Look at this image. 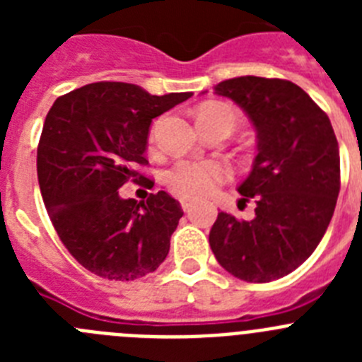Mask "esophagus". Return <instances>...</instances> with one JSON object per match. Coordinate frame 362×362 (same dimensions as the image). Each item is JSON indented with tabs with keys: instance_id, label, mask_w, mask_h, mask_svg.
<instances>
[{
	"instance_id": "34e87169",
	"label": "esophagus",
	"mask_w": 362,
	"mask_h": 362,
	"mask_svg": "<svg viewBox=\"0 0 362 362\" xmlns=\"http://www.w3.org/2000/svg\"><path fill=\"white\" fill-rule=\"evenodd\" d=\"M179 203H181V209H183L185 212H190L192 206H194V201L188 199V197H183V199L179 201Z\"/></svg>"
}]
</instances>
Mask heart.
Masks as SVG:
<instances>
[{"instance_id": "b5f03b06", "label": "heart", "mask_w": 362, "mask_h": 362, "mask_svg": "<svg viewBox=\"0 0 362 362\" xmlns=\"http://www.w3.org/2000/svg\"><path fill=\"white\" fill-rule=\"evenodd\" d=\"M226 121L232 129L238 123V112L225 103H206L197 112V123ZM230 177L228 166L219 161H196L185 159L166 172V183L175 194L190 199L210 196L219 185Z\"/></svg>"}]
</instances>
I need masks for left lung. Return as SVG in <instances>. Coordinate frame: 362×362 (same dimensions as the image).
<instances>
[{"instance_id":"left-lung-1","label":"left lung","mask_w":362,"mask_h":362,"mask_svg":"<svg viewBox=\"0 0 362 362\" xmlns=\"http://www.w3.org/2000/svg\"><path fill=\"white\" fill-rule=\"evenodd\" d=\"M250 117L257 156L239 185L255 201L250 221L219 212L210 230L217 263L246 283L288 276L317 248L341 188L339 145L332 123L296 83L241 76L214 86Z\"/></svg>"}]
</instances>
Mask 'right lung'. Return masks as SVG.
Returning <instances> with one entry per match:
<instances>
[{
  "instance_id": "right-lung-1",
  "label": "right lung",
  "mask_w": 362,
  "mask_h": 362,
  "mask_svg": "<svg viewBox=\"0 0 362 362\" xmlns=\"http://www.w3.org/2000/svg\"><path fill=\"white\" fill-rule=\"evenodd\" d=\"M192 92L152 95L132 83L99 81L54 101L37 145V181L57 235L81 267L110 281L158 270L183 210L165 190L123 199L145 158L153 117Z\"/></svg>"
}]
</instances>
